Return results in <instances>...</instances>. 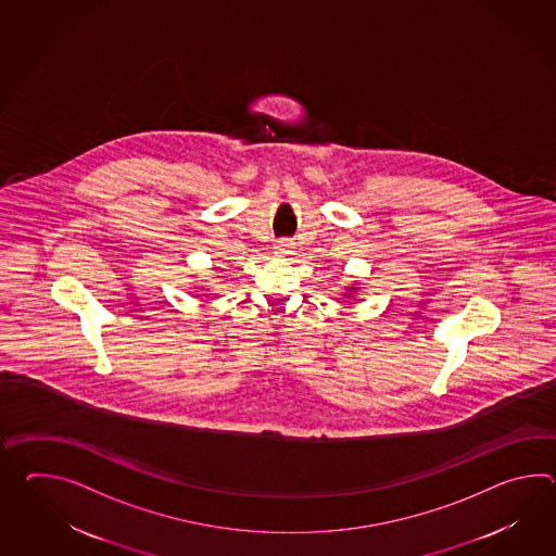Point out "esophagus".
Listing matches in <instances>:
<instances>
[{"instance_id": "34e87169", "label": "esophagus", "mask_w": 556, "mask_h": 556, "mask_svg": "<svg viewBox=\"0 0 556 556\" xmlns=\"http://www.w3.org/2000/svg\"><path fill=\"white\" fill-rule=\"evenodd\" d=\"M275 253L279 255H291L293 253V243L289 239H281L275 243Z\"/></svg>"}]
</instances>
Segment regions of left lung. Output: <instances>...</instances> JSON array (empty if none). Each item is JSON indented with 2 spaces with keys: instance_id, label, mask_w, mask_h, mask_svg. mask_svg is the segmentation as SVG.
<instances>
[{
  "instance_id": "1",
  "label": "left lung",
  "mask_w": 556,
  "mask_h": 556,
  "mask_svg": "<svg viewBox=\"0 0 556 556\" xmlns=\"http://www.w3.org/2000/svg\"><path fill=\"white\" fill-rule=\"evenodd\" d=\"M357 291V287H349V293H346V296L353 295Z\"/></svg>"
}]
</instances>
